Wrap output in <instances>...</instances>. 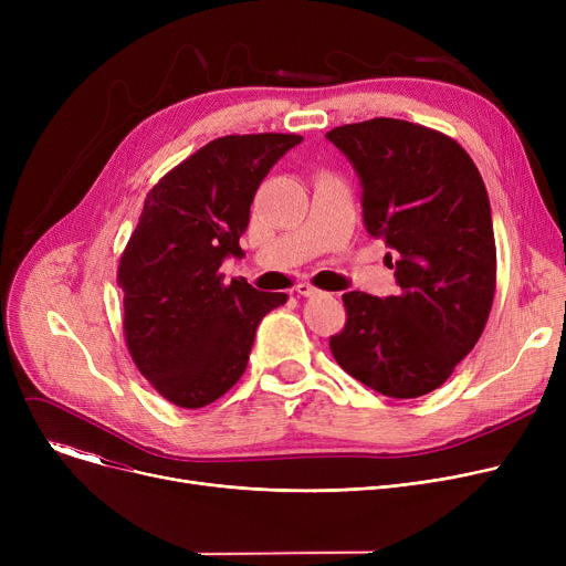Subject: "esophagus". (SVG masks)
<instances>
[{
  "label": "esophagus",
  "mask_w": 566,
  "mask_h": 566,
  "mask_svg": "<svg viewBox=\"0 0 566 566\" xmlns=\"http://www.w3.org/2000/svg\"><path fill=\"white\" fill-rule=\"evenodd\" d=\"M295 293L303 295V298H312V295H318L321 291L314 289L312 284H307V282H301V284H295Z\"/></svg>",
  "instance_id": "1"
}]
</instances>
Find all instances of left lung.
<instances>
[{
  "label": "left lung",
  "instance_id": "8db88e82",
  "mask_svg": "<svg viewBox=\"0 0 566 566\" xmlns=\"http://www.w3.org/2000/svg\"><path fill=\"white\" fill-rule=\"evenodd\" d=\"M325 137L358 174L365 229L392 250L385 259L399 284L388 298L344 293L346 325L331 350L367 388L422 397L478 344L493 305L486 186L452 137L401 118L348 124Z\"/></svg>",
  "mask_w": 566,
  "mask_h": 566
}]
</instances>
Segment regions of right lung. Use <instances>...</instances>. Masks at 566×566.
<instances>
[{
  "instance_id": "1",
  "label": "right lung",
  "mask_w": 566,
  "mask_h": 566,
  "mask_svg": "<svg viewBox=\"0 0 566 566\" xmlns=\"http://www.w3.org/2000/svg\"><path fill=\"white\" fill-rule=\"evenodd\" d=\"M301 135H227L208 142L146 195L118 263L124 333L137 369L171 403L201 408L243 376L261 318L286 303L220 265L241 256L238 238L268 171Z\"/></svg>"
}]
</instances>
